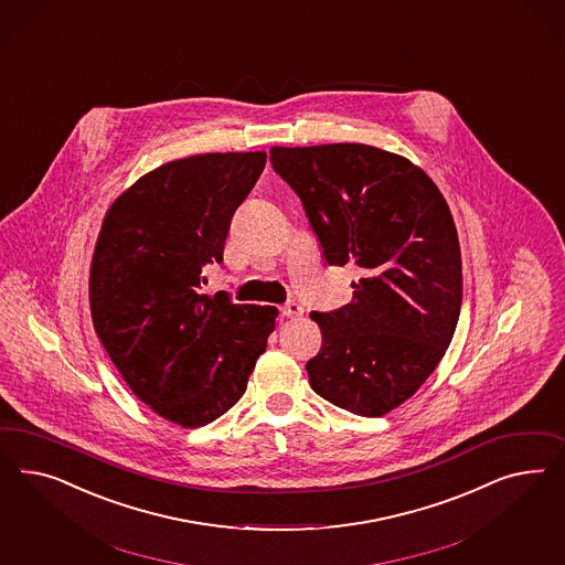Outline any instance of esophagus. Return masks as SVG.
<instances>
[{"mask_svg":"<svg viewBox=\"0 0 565 565\" xmlns=\"http://www.w3.org/2000/svg\"><path fill=\"white\" fill-rule=\"evenodd\" d=\"M281 315H284L286 319H298V317L305 315V308L300 307L298 302H288V305L281 307Z\"/></svg>","mask_w":565,"mask_h":565,"instance_id":"1","label":"esophagus"}]
</instances>
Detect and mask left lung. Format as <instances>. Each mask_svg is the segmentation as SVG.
I'll list each match as a JSON object with an SVG mask.
<instances>
[{"label": "left lung", "mask_w": 565, "mask_h": 565, "mask_svg": "<svg viewBox=\"0 0 565 565\" xmlns=\"http://www.w3.org/2000/svg\"><path fill=\"white\" fill-rule=\"evenodd\" d=\"M329 265L354 263L352 302L310 312L321 350L310 387L360 416H383L444 359L462 307V255L444 194L402 154L360 142L271 147Z\"/></svg>", "instance_id": "obj_1"}]
</instances>
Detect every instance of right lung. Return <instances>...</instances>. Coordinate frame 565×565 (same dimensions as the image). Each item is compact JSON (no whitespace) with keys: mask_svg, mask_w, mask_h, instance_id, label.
Listing matches in <instances>:
<instances>
[{"mask_svg":"<svg viewBox=\"0 0 565 565\" xmlns=\"http://www.w3.org/2000/svg\"><path fill=\"white\" fill-rule=\"evenodd\" d=\"M265 161V151L175 159L140 175L103 217L93 326L132 394L180 427L230 411L274 333L277 308L199 291Z\"/></svg>","mask_w":565,"mask_h":565,"instance_id":"1","label":"right lung"}]
</instances>
